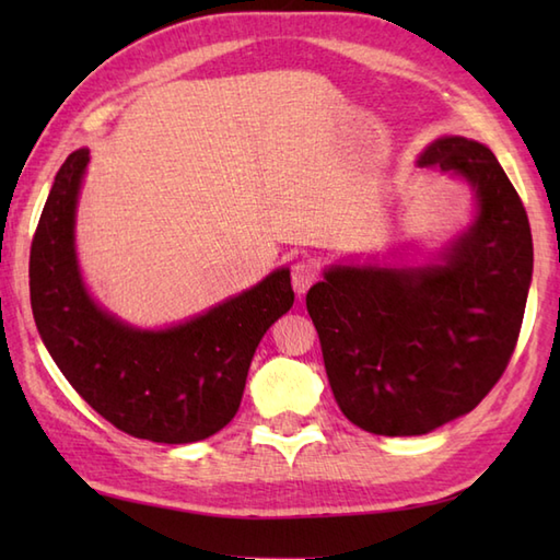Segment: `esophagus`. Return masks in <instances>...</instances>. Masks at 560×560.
<instances>
[{
    "instance_id": "34e87169",
    "label": "esophagus",
    "mask_w": 560,
    "mask_h": 560,
    "mask_svg": "<svg viewBox=\"0 0 560 560\" xmlns=\"http://www.w3.org/2000/svg\"><path fill=\"white\" fill-rule=\"evenodd\" d=\"M317 265L313 259H301L295 261V265L291 267V279H293V289L299 295H303L307 289L313 287V283L317 281Z\"/></svg>"
}]
</instances>
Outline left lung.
<instances>
[{
    "label": "left lung",
    "mask_w": 560,
    "mask_h": 560,
    "mask_svg": "<svg viewBox=\"0 0 560 560\" xmlns=\"http://www.w3.org/2000/svg\"><path fill=\"white\" fill-rule=\"evenodd\" d=\"M419 163L477 197L443 261L335 265L305 299L339 409L375 435H423L477 407L515 351L532 281L527 211L493 151L443 137Z\"/></svg>",
    "instance_id": "left-lung-1"
}]
</instances>
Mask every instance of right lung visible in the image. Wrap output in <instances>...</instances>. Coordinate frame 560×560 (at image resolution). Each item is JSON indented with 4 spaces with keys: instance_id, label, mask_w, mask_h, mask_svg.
Wrapping results in <instances>:
<instances>
[{
    "instance_id": "1",
    "label": "right lung",
    "mask_w": 560,
    "mask_h": 560,
    "mask_svg": "<svg viewBox=\"0 0 560 560\" xmlns=\"http://www.w3.org/2000/svg\"><path fill=\"white\" fill-rule=\"evenodd\" d=\"M89 149L57 171L31 245V307L43 343L105 421L153 443H197L231 423L261 337L291 311L289 269L168 329H135L93 303L74 249Z\"/></svg>"
}]
</instances>
